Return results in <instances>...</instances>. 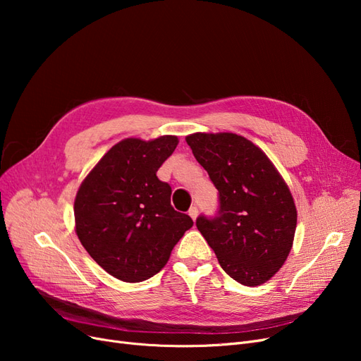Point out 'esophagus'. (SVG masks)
Wrapping results in <instances>:
<instances>
[{"mask_svg": "<svg viewBox=\"0 0 361 361\" xmlns=\"http://www.w3.org/2000/svg\"><path fill=\"white\" fill-rule=\"evenodd\" d=\"M188 215L192 218V220H195V218H197V215H199L197 206H191V207H190V211H188Z\"/></svg>", "mask_w": 361, "mask_h": 361, "instance_id": "obj_1", "label": "esophagus"}]
</instances>
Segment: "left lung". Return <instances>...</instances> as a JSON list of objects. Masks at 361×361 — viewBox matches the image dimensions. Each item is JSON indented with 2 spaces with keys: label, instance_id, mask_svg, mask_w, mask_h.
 Masks as SVG:
<instances>
[{
  "label": "left lung",
  "instance_id": "left-lung-1",
  "mask_svg": "<svg viewBox=\"0 0 361 361\" xmlns=\"http://www.w3.org/2000/svg\"><path fill=\"white\" fill-rule=\"evenodd\" d=\"M187 143L218 190L214 215L195 226L226 274L245 286L269 280L289 255L297 209L285 180L250 140L231 134H192Z\"/></svg>",
  "mask_w": 361,
  "mask_h": 361
}]
</instances>
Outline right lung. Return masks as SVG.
<instances>
[{
    "mask_svg": "<svg viewBox=\"0 0 361 361\" xmlns=\"http://www.w3.org/2000/svg\"><path fill=\"white\" fill-rule=\"evenodd\" d=\"M176 146L173 135L120 141L76 194V235L87 253L118 280L138 283L154 277L192 227L190 215L171 206L170 185L157 176Z\"/></svg>",
    "mask_w": 361,
    "mask_h": 361,
    "instance_id": "add662e5",
    "label": "right lung"
}]
</instances>
